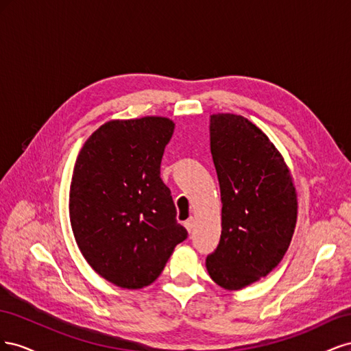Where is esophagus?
<instances>
[{
  "mask_svg": "<svg viewBox=\"0 0 351 351\" xmlns=\"http://www.w3.org/2000/svg\"><path fill=\"white\" fill-rule=\"evenodd\" d=\"M184 227L187 228V231L189 232H192V230H193V227H195V219L190 217L187 221H184Z\"/></svg>",
  "mask_w": 351,
  "mask_h": 351,
  "instance_id": "obj_1",
  "label": "esophagus"
}]
</instances>
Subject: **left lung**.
<instances>
[{
    "label": "left lung",
    "instance_id": "left-lung-1",
    "mask_svg": "<svg viewBox=\"0 0 351 351\" xmlns=\"http://www.w3.org/2000/svg\"><path fill=\"white\" fill-rule=\"evenodd\" d=\"M222 231L206 269L222 289L239 290L269 274L295 227L297 196L282 156L259 127L234 114L210 115Z\"/></svg>",
    "mask_w": 351,
    "mask_h": 351
}]
</instances>
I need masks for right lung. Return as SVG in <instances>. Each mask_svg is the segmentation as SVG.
<instances>
[{
	"mask_svg": "<svg viewBox=\"0 0 351 351\" xmlns=\"http://www.w3.org/2000/svg\"><path fill=\"white\" fill-rule=\"evenodd\" d=\"M174 123L162 117L110 121L83 145L73 169L70 221L77 246L121 289L154 282L187 239L161 178Z\"/></svg>",
	"mask_w": 351,
	"mask_h": 351,
	"instance_id": "1",
	"label": "right lung"
}]
</instances>
